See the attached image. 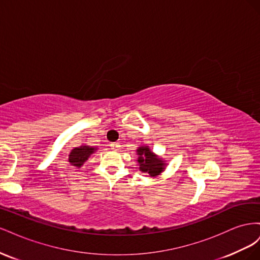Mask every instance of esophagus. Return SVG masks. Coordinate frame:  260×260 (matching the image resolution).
I'll return each instance as SVG.
<instances>
[{
	"label": "esophagus",
	"instance_id": "esophagus-1",
	"mask_svg": "<svg viewBox=\"0 0 260 260\" xmlns=\"http://www.w3.org/2000/svg\"><path fill=\"white\" fill-rule=\"evenodd\" d=\"M111 148L113 149V151H118V148H119V143H117V142H115V143H111Z\"/></svg>",
	"mask_w": 260,
	"mask_h": 260
}]
</instances>
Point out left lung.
<instances>
[{
  "instance_id": "obj_1",
  "label": "left lung",
  "mask_w": 260,
  "mask_h": 260,
  "mask_svg": "<svg viewBox=\"0 0 260 260\" xmlns=\"http://www.w3.org/2000/svg\"><path fill=\"white\" fill-rule=\"evenodd\" d=\"M138 162L140 166V170L145 172L149 177H156L160 175L165 169V160L158 158L148 146H140L137 149Z\"/></svg>"
}]
</instances>
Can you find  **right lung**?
Listing matches in <instances>:
<instances>
[{
	"label": "right lung",
	"instance_id": "right-lung-1",
	"mask_svg": "<svg viewBox=\"0 0 260 260\" xmlns=\"http://www.w3.org/2000/svg\"><path fill=\"white\" fill-rule=\"evenodd\" d=\"M96 147H91L89 145H80L79 147H75L69 154V162L75 167L80 168L82 165L88 160L91 154L96 151Z\"/></svg>",
	"mask_w": 260,
	"mask_h": 260
}]
</instances>
